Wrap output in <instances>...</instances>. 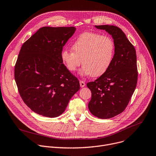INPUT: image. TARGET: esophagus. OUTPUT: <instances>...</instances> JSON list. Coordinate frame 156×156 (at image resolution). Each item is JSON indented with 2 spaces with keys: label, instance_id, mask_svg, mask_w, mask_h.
<instances>
[{
  "label": "esophagus",
  "instance_id": "obj_1",
  "mask_svg": "<svg viewBox=\"0 0 156 156\" xmlns=\"http://www.w3.org/2000/svg\"><path fill=\"white\" fill-rule=\"evenodd\" d=\"M80 87H81V88L84 87H85V85H86L85 82L83 81H81V80L80 81Z\"/></svg>",
  "mask_w": 156,
  "mask_h": 156
}]
</instances>
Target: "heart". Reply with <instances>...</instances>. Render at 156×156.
I'll return each instance as SVG.
<instances>
[{
	"label": "heart",
	"instance_id": "1",
	"mask_svg": "<svg viewBox=\"0 0 156 156\" xmlns=\"http://www.w3.org/2000/svg\"><path fill=\"white\" fill-rule=\"evenodd\" d=\"M73 51L63 50L61 57L70 72H75L81 64L80 73L84 75L98 77L109 68L115 54V45L112 39L94 32L80 35L72 45Z\"/></svg>",
	"mask_w": 156,
	"mask_h": 156
}]
</instances>
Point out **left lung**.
Wrapping results in <instances>:
<instances>
[{
	"instance_id": "left-lung-1",
	"label": "left lung",
	"mask_w": 156,
	"mask_h": 156,
	"mask_svg": "<svg viewBox=\"0 0 156 156\" xmlns=\"http://www.w3.org/2000/svg\"><path fill=\"white\" fill-rule=\"evenodd\" d=\"M94 27L112 36L115 50L106 72L94 81L87 83L91 91L88 109L98 118L109 119L125 109L134 92L137 81L136 53L119 27L109 25Z\"/></svg>"
}]
</instances>
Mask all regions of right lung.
<instances>
[{
	"instance_id": "1",
	"label": "right lung",
	"mask_w": 156,
	"mask_h": 156,
	"mask_svg": "<svg viewBox=\"0 0 156 156\" xmlns=\"http://www.w3.org/2000/svg\"><path fill=\"white\" fill-rule=\"evenodd\" d=\"M74 27L40 29L22 45L14 69L23 102L38 115L56 118L80 90L79 80L63 63V47Z\"/></svg>"
}]
</instances>
